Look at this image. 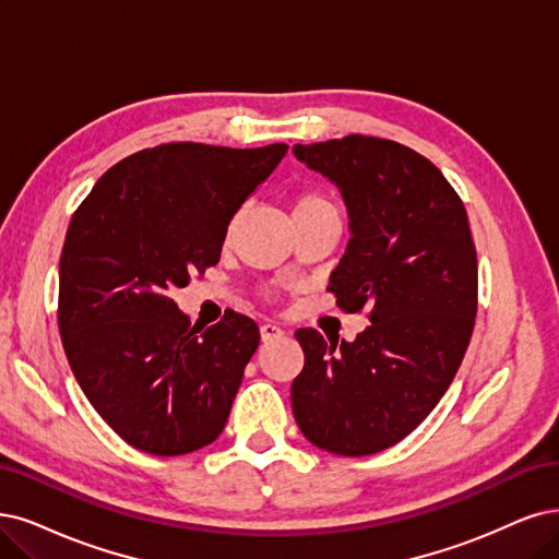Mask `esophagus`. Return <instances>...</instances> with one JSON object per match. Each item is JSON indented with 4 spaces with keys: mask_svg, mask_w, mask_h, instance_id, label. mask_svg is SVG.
<instances>
[{
    "mask_svg": "<svg viewBox=\"0 0 559 559\" xmlns=\"http://www.w3.org/2000/svg\"><path fill=\"white\" fill-rule=\"evenodd\" d=\"M283 329L281 326H276V324H262L260 326V338H262V343H269V341H278V338H283Z\"/></svg>",
    "mask_w": 559,
    "mask_h": 559,
    "instance_id": "obj_1",
    "label": "esophagus"
}]
</instances>
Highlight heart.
<instances>
[{
	"mask_svg": "<svg viewBox=\"0 0 559 559\" xmlns=\"http://www.w3.org/2000/svg\"><path fill=\"white\" fill-rule=\"evenodd\" d=\"M320 214H338L334 202L320 191H304L293 202V216H320Z\"/></svg>",
	"mask_w": 559,
	"mask_h": 559,
	"instance_id": "obj_1",
	"label": "heart"
}]
</instances>
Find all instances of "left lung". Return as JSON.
Returning <instances> with one entry per match:
<instances>
[{
	"label": "left lung",
	"mask_w": 559,
	"mask_h": 559,
	"mask_svg": "<svg viewBox=\"0 0 559 559\" xmlns=\"http://www.w3.org/2000/svg\"><path fill=\"white\" fill-rule=\"evenodd\" d=\"M293 154L343 195L353 237L329 287L370 320L353 343L299 329L293 412L308 442L368 456L409 436L456 376L477 316V251L461 198L409 147L347 135Z\"/></svg>",
	"instance_id": "8db88e82"
}]
</instances>
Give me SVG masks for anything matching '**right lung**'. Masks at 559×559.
<instances>
[{
  "label": "right lung",
  "mask_w": 559,
  "mask_h": 559,
  "mask_svg": "<svg viewBox=\"0 0 559 559\" xmlns=\"http://www.w3.org/2000/svg\"><path fill=\"white\" fill-rule=\"evenodd\" d=\"M287 147L170 142L103 175L59 260V334L78 384L117 436L154 456L212 444L260 345L241 313L204 332L170 293L221 258L227 225Z\"/></svg>",
  "instance_id": "obj_1"
}]
</instances>
